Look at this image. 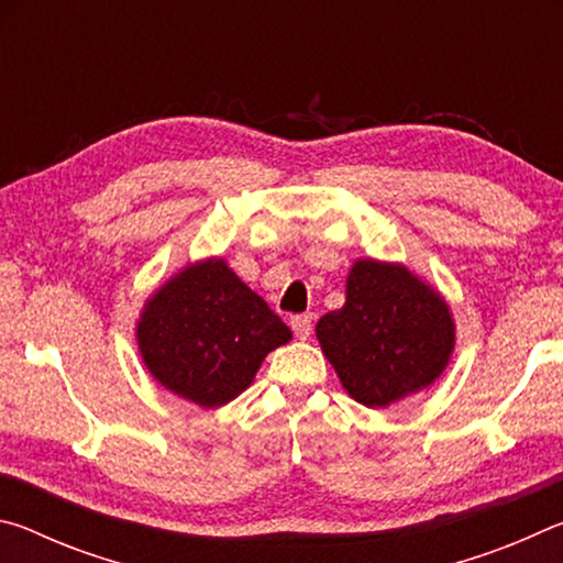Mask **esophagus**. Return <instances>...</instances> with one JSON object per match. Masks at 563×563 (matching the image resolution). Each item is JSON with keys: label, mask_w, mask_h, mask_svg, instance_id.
I'll list each match as a JSON object with an SVG mask.
<instances>
[{"label": "esophagus", "mask_w": 563, "mask_h": 563, "mask_svg": "<svg viewBox=\"0 0 563 563\" xmlns=\"http://www.w3.org/2000/svg\"><path fill=\"white\" fill-rule=\"evenodd\" d=\"M290 328L300 340H308L312 332V316H295L290 318Z\"/></svg>", "instance_id": "34e87169"}]
</instances>
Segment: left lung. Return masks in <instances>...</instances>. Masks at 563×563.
<instances>
[{"mask_svg": "<svg viewBox=\"0 0 563 563\" xmlns=\"http://www.w3.org/2000/svg\"><path fill=\"white\" fill-rule=\"evenodd\" d=\"M316 335L347 395L383 409L440 379L456 328L440 290L407 265L360 258L347 275L345 305L318 320Z\"/></svg>", "mask_w": 563, "mask_h": 563, "instance_id": "1", "label": "left lung"}]
</instances>
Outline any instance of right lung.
Listing matches in <instances>:
<instances>
[{"label":"right lung","mask_w":563,"mask_h":563,"mask_svg":"<svg viewBox=\"0 0 563 563\" xmlns=\"http://www.w3.org/2000/svg\"><path fill=\"white\" fill-rule=\"evenodd\" d=\"M292 338L223 258L188 263L144 302L136 342L151 377L203 409L251 387L263 360Z\"/></svg>","instance_id":"add662e5"}]
</instances>
